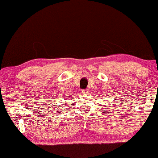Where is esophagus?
Wrapping results in <instances>:
<instances>
[{"instance_id":"34e87169","label":"esophagus","mask_w":158,"mask_h":158,"mask_svg":"<svg viewBox=\"0 0 158 158\" xmlns=\"http://www.w3.org/2000/svg\"><path fill=\"white\" fill-rule=\"evenodd\" d=\"M81 91L83 94H86V93H88V90H82Z\"/></svg>"}]
</instances>
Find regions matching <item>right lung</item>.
<instances>
[{
    "instance_id": "add662e5",
    "label": "right lung",
    "mask_w": 158,
    "mask_h": 158,
    "mask_svg": "<svg viewBox=\"0 0 158 158\" xmlns=\"http://www.w3.org/2000/svg\"><path fill=\"white\" fill-rule=\"evenodd\" d=\"M53 98H54V97H53ZM67 106V105H66ZM62 109H64V108H62Z\"/></svg>"
}]
</instances>
